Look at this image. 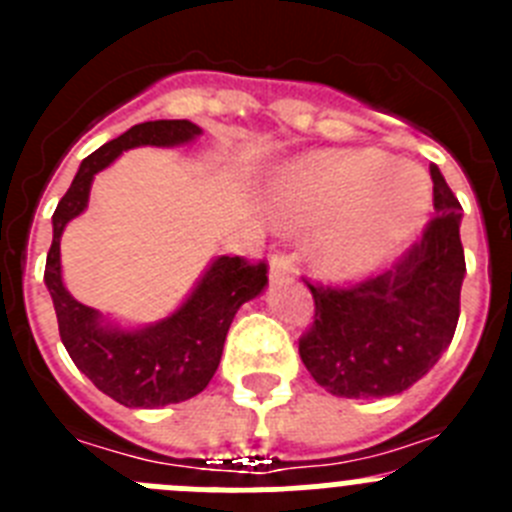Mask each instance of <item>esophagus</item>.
I'll list each match as a JSON object with an SVG mask.
<instances>
[{"instance_id": "34e87169", "label": "esophagus", "mask_w": 512, "mask_h": 512, "mask_svg": "<svg viewBox=\"0 0 512 512\" xmlns=\"http://www.w3.org/2000/svg\"><path fill=\"white\" fill-rule=\"evenodd\" d=\"M295 277V271H292V264H289L287 256L282 253H274L269 259V279L274 284L279 282H289V279Z\"/></svg>"}]
</instances>
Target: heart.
Returning a JSON list of instances; mask_svg holds the SVG:
<instances>
[{
    "label": "heart",
    "mask_w": 512,
    "mask_h": 512,
    "mask_svg": "<svg viewBox=\"0 0 512 512\" xmlns=\"http://www.w3.org/2000/svg\"><path fill=\"white\" fill-rule=\"evenodd\" d=\"M266 207L284 228H315L310 261L333 282L372 277L415 238L431 207L423 171L374 151H323L271 176Z\"/></svg>",
    "instance_id": "1"
}]
</instances>
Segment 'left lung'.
I'll list each match as a JSON object with an SVG mask.
<instances>
[{
  "instance_id": "1",
  "label": "left lung",
  "mask_w": 512,
  "mask_h": 512,
  "mask_svg": "<svg viewBox=\"0 0 512 512\" xmlns=\"http://www.w3.org/2000/svg\"><path fill=\"white\" fill-rule=\"evenodd\" d=\"M433 217L390 271L348 289L312 287L315 323L300 341L302 364L330 395L392 397L431 372L459 323L461 205L431 164Z\"/></svg>"
}]
</instances>
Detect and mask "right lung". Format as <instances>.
<instances>
[{
  "mask_svg": "<svg viewBox=\"0 0 512 512\" xmlns=\"http://www.w3.org/2000/svg\"><path fill=\"white\" fill-rule=\"evenodd\" d=\"M202 128L189 120H151L133 125L120 138L81 161L69 192L53 212V243L45 261V287L56 307L58 333L71 361L99 392L125 408H166L200 395L215 377L225 336L243 302L266 289L264 264L241 256H215L189 289L182 305L146 325H122L84 305L63 284L61 235L89 205L94 176L125 151L140 146H189Z\"/></svg>",
  "mask_w": 512,
  "mask_h": 512,
  "instance_id": "add662e5",
  "label": "right lung"
}]
</instances>
